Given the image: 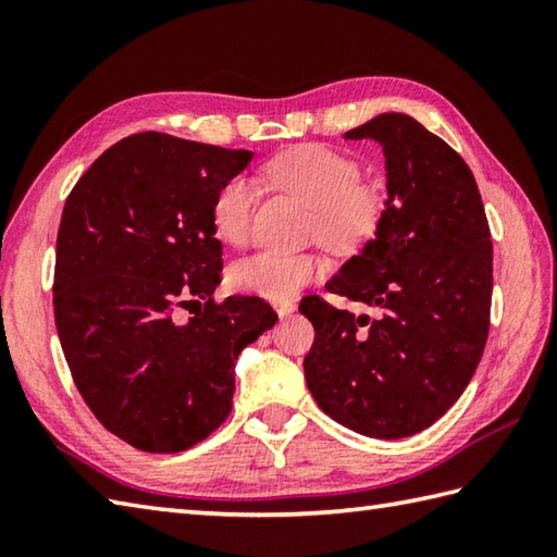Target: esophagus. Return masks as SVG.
I'll list each match as a JSON object with an SVG mask.
<instances>
[{"label":"esophagus","mask_w":557,"mask_h":557,"mask_svg":"<svg viewBox=\"0 0 557 557\" xmlns=\"http://www.w3.org/2000/svg\"><path fill=\"white\" fill-rule=\"evenodd\" d=\"M275 311L280 318H289L294 311H297V306H294L292 301H280V304H275Z\"/></svg>","instance_id":"obj_1"}]
</instances>
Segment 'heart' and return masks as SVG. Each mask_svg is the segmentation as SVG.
<instances>
[{"label": "heart", "mask_w": 557, "mask_h": 557, "mask_svg": "<svg viewBox=\"0 0 557 557\" xmlns=\"http://www.w3.org/2000/svg\"><path fill=\"white\" fill-rule=\"evenodd\" d=\"M268 180L299 196L315 210V234L333 248L359 246L373 234L381 218L375 188L361 184V170L351 158L325 146H299L282 152L265 168ZM258 186L244 174L220 186L212 200V224L224 242L242 244L251 227ZM321 258L263 248L232 268V285L272 301L292 299L301 287L321 277Z\"/></svg>", "instance_id": "heart-1"}]
</instances>
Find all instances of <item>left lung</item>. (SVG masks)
<instances>
[{
  "label": "left lung",
  "instance_id": "1",
  "mask_svg": "<svg viewBox=\"0 0 557 557\" xmlns=\"http://www.w3.org/2000/svg\"><path fill=\"white\" fill-rule=\"evenodd\" d=\"M345 138L383 146L387 198L375 236L327 292L375 315L304 299L315 327L304 373L330 419L395 441L441 419L476 371L491 318V230L467 162L413 116L377 114Z\"/></svg>",
  "mask_w": 557,
  "mask_h": 557
}]
</instances>
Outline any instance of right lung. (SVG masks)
Returning a JSON list of instances; mask_svg holds the SVG:
<instances>
[{
	"label": "right lung",
	"instance_id": "add662e5",
	"mask_svg": "<svg viewBox=\"0 0 557 557\" xmlns=\"http://www.w3.org/2000/svg\"><path fill=\"white\" fill-rule=\"evenodd\" d=\"M251 160V150L136 134L66 198L59 342L90 411L144 453H182L215 431L232 411L236 359L277 323L258 297L212 301L222 280L212 200ZM200 298L205 309L182 322L178 309Z\"/></svg>",
	"mask_w": 557,
	"mask_h": 557
}]
</instances>
